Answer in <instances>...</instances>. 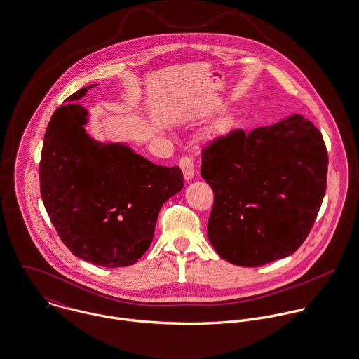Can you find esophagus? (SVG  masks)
Instances as JSON below:
<instances>
[{"instance_id":"esophagus-1","label":"esophagus","mask_w":359,"mask_h":359,"mask_svg":"<svg viewBox=\"0 0 359 359\" xmlns=\"http://www.w3.org/2000/svg\"><path fill=\"white\" fill-rule=\"evenodd\" d=\"M179 166L182 168L183 170V175H184V179L187 182H190L193 177H194V162L190 160L189 157H182L179 161Z\"/></svg>"}]
</instances>
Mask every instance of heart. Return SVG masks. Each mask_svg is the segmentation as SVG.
<instances>
[{"mask_svg": "<svg viewBox=\"0 0 359 359\" xmlns=\"http://www.w3.org/2000/svg\"><path fill=\"white\" fill-rule=\"evenodd\" d=\"M227 125H229V122H227V121H220V122H217V125L215 126V130H216V132H223V130H226Z\"/></svg>", "mask_w": 359, "mask_h": 359, "instance_id": "1", "label": "heart"}]
</instances>
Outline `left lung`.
<instances>
[{"label":"left lung","mask_w":359,"mask_h":359,"mask_svg":"<svg viewBox=\"0 0 359 359\" xmlns=\"http://www.w3.org/2000/svg\"><path fill=\"white\" fill-rule=\"evenodd\" d=\"M326 175L322 133L300 114L217 137L202 150L201 165L215 196L208 220L212 246L241 267L290 256L314 226Z\"/></svg>","instance_id":"left-lung-1"}]
</instances>
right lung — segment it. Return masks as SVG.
Wrapping results in <instances>:
<instances>
[{
    "label": "right lung",
    "mask_w": 359,
    "mask_h": 359,
    "mask_svg": "<svg viewBox=\"0 0 359 359\" xmlns=\"http://www.w3.org/2000/svg\"><path fill=\"white\" fill-rule=\"evenodd\" d=\"M67 97L48 123L40 161L41 197L70 252L102 267L136 263L149 249L162 205L183 189L179 166L156 165L121 143L93 140L88 111Z\"/></svg>",
    "instance_id": "add662e5"
}]
</instances>
